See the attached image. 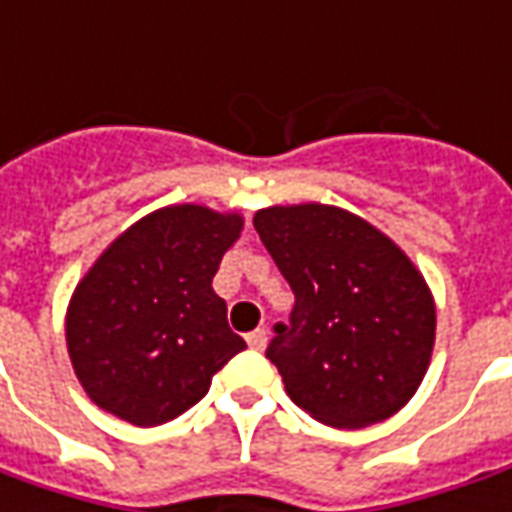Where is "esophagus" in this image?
Masks as SVG:
<instances>
[{
    "label": "esophagus",
    "instance_id": "obj_1",
    "mask_svg": "<svg viewBox=\"0 0 512 512\" xmlns=\"http://www.w3.org/2000/svg\"><path fill=\"white\" fill-rule=\"evenodd\" d=\"M246 342H249V347H252V350H263V347H266V328L252 330V333L246 336Z\"/></svg>",
    "mask_w": 512,
    "mask_h": 512
}]
</instances>
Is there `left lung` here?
<instances>
[{"label": "left lung", "instance_id": "left-lung-1", "mask_svg": "<svg viewBox=\"0 0 512 512\" xmlns=\"http://www.w3.org/2000/svg\"><path fill=\"white\" fill-rule=\"evenodd\" d=\"M255 229L294 291L266 358L288 398L333 429L392 417L429 370L437 311L415 263L353 212L291 204L255 212Z\"/></svg>", "mask_w": 512, "mask_h": 512}]
</instances>
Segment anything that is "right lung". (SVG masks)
<instances>
[{
    "mask_svg": "<svg viewBox=\"0 0 512 512\" xmlns=\"http://www.w3.org/2000/svg\"><path fill=\"white\" fill-rule=\"evenodd\" d=\"M238 212L173 204L139 218L83 274L66 308V350L86 395L134 426L196 406L246 342L212 291L241 238Z\"/></svg>",
    "mask_w": 512,
    "mask_h": 512,
    "instance_id": "add662e5",
    "label": "right lung"
}]
</instances>
